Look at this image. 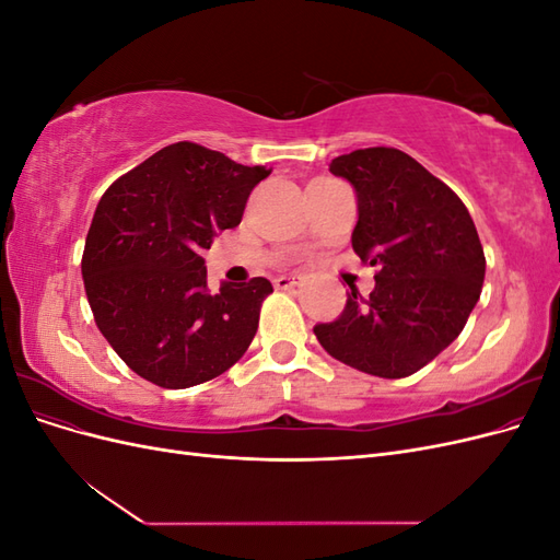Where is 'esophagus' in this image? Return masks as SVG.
I'll return each instance as SVG.
<instances>
[{
    "label": "esophagus",
    "mask_w": 560,
    "mask_h": 560,
    "mask_svg": "<svg viewBox=\"0 0 560 560\" xmlns=\"http://www.w3.org/2000/svg\"><path fill=\"white\" fill-rule=\"evenodd\" d=\"M273 284H276V290H292V287L296 284V278L294 276H278L273 280Z\"/></svg>",
    "instance_id": "obj_1"
}]
</instances>
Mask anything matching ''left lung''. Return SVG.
I'll list each match as a JSON object with an SVG mask.
<instances>
[{"label":"left lung","mask_w":560,"mask_h":560,"mask_svg":"<svg viewBox=\"0 0 560 560\" xmlns=\"http://www.w3.org/2000/svg\"><path fill=\"white\" fill-rule=\"evenodd\" d=\"M329 173L352 184V249L378 273L366 301L352 290L343 313L313 331L352 369L411 376L460 336L481 296L486 257L477 226L465 202L399 149H354L334 159Z\"/></svg>","instance_id":"obj_1"}]
</instances>
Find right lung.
<instances>
[{"mask_svg":"<svg viewBox=\"0 0 560 560\" xmlns=\"http://www.w3.org/2000/svg\"><path fill=\"white\" fill-rule=\"evenodd\" d=\"M270 175L194 142L163 147L100 198L81 276L97 329L135 374L182 389L243 358L259 327L266 278L210 292L202 254L241 224Z\"/></svg>","mask_w":560,"mask_h":560,"instance_id":"1","label":"right lung"}]
</instances>
